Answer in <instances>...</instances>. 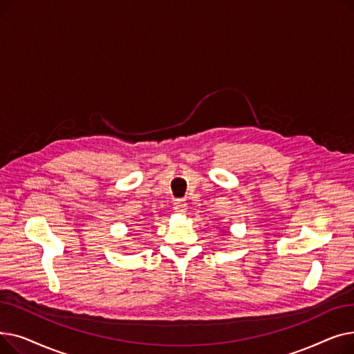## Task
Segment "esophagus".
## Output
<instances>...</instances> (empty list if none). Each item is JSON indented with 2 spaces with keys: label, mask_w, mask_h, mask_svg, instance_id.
Returning a JSON list of instances; mask_svg holds the SVG:
<instances>
[{
  "label": "esophagus",
  "mask_w": 354,
  "mask_h": 354,
  "mask_svg": "<svg viewBox=\"0 0 354 354\" xmlns=\"http://www.w3.org/2000/svg\"><path fill=\"white\" fill-rule=\"evenodd\" d=\"M174 209H175V212H178V214H185V212H187V209H188L187 201H185V199H175V202H174Z\"/></svg>",
  "instance_id": "1"
}]
</instances>
